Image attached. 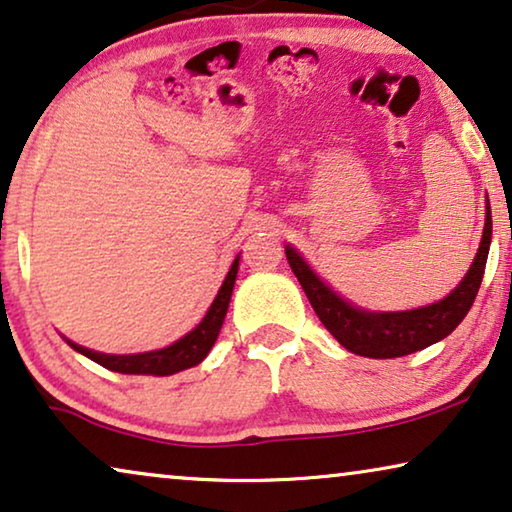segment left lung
I'll use <instances>...</instances> for the list:
<instances>
[{
	"label": "left lung",
	"instance_id": "8db88e82",
	"mask_svg": "<svg viewBox=\"0 0 512 512\" xmlns=\"http://www.w3.org/2000/svg\"><path fill=\"white\" fill-rule=\"evenodd\" d=\"M492 242V210L487 201L483 240H480L478 254L473 258L466 277L455 286V291L434 305L409 309V311H367L353 307L351 302L325 286L316 272L309 268L305 258L286 244V258L295 277H298L302 291L314 307L316 316L330 330V335L339 344L355 355L365 358H402V355L422 351V348L441 342L448 337L476 300L480 281L485 274L487 254Z\"/></svg>",
	"mask_w": 512,
	"mask_h": 512
}]
</instances>
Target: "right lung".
I'll return each mask as SVG.
<instances>
[{"instance_id":"right-lung-1","label":"right lung","mask_w":512,"mask_h":512,"mask_svg":"<svg viewBox=\"0 0 512 512\" xmlns=\"http://www.w3.org/2000/svg\"><path fill=\"white\" fill-rule=\"evenodd\" d=\"M238 265H240V256L235 258L231 270H228L224 284H221L217 298H214L212 307L207 309V314L201 323L196 325L189 335H184L182 339H177L175 344H170L166 348H159V351H150V353H136V355H108V353H96L90 351V348L78 346L69 342L73 351L83 353L85 358L94 360L96 365L110 369V372H120V374H152V376H170L182 372V369L196 367L198 362L205 360V355L210 353V348L214 346L219 337L221 325H224L226 311H228V302H231L233 295V286H235V277H238Z\"/></svg>"}]
</instances>
